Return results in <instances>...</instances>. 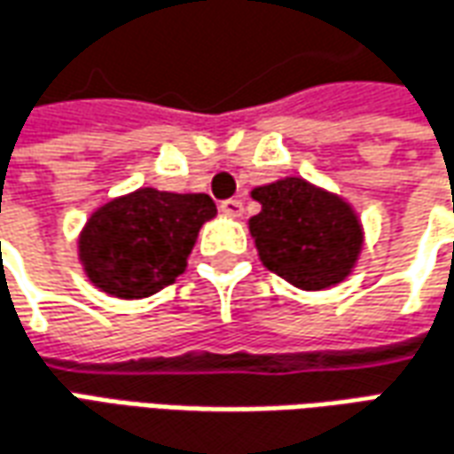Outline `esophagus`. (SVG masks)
<instances>
[{
	"label": "esophagus",
	"mask_w": 454,
	"mask_h": 454,
	"mask_svg": "<svg viewBox=\"0 0 454 454\" xmlns=\"http://www.w3.org/2000/svg\"><path fill=\"white\" fill-rule=\"evenodd\" d=\"M221 214H226L231 218H238L243 214V201L240 199H226V201H221Z\"/></svg>",
	"instance_id": "34e87169"
}]
</instances>
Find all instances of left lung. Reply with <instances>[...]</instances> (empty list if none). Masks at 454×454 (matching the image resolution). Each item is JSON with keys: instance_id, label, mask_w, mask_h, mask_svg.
I'll return each mask as SVG.
<instances>
[{"instance_id": "8db88e82", "label": "left lung", "mask_w": 454, "mask_h": 454, "mask_svg": "<svg viewBox=\"0 0 454 454\" xmlns=\"http://www.w3.org/2000/svg\"><path fill=\"white\" fill-rule=\"evenodd\" d=\"M260 214L248 231L260 262L300 290L315 293L344 282L364 250V223L344 196L302 176L255 186Z\"/></svg>"}]
</instances>
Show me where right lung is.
Listing matches in <instances>:
<instances>
[{"mask_svg": "<svg viewBox=\"0 0 454 454\" xmlns=\"http://www.w3.org/2000/svg\"><path fill=\"white\" fill-rule=\"evenodd\" d=\"M211 218V196L142 186L88 216L78 233V262L100 293L142 300L186 270L199 231Z\"/></svg>", "mask_w": 454, "mask_h": 454, "instance_id": "right-lung-1", "label": "right lung"}]
</instances>
